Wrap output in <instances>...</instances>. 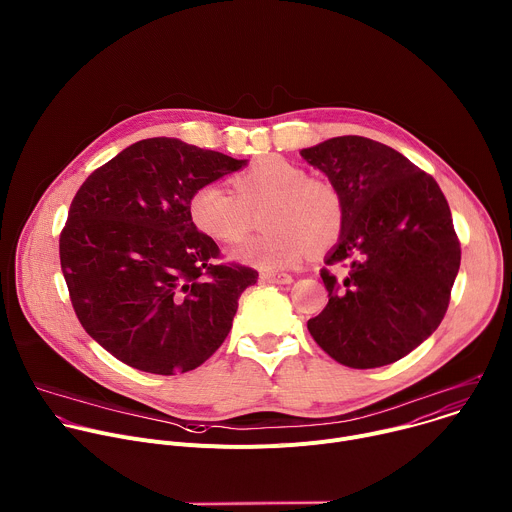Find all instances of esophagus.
I'll return each instance as SVG.
<instances>
[{
    "instance_id": "1",
    "label": "esophagus",
    "mask_w": 512,
    "mask_h": 512,
    "mask_svg": "<svg viewBox=\"0 0 512 512\" xmlns=\"http://www.w3.org/2000/svg\"><path fill=\"white\" fill-rule=\"evenodd\" d=\"M261 279L267 283H291L289 273H275V271H263Z\"/></svg>"
}]
</instances>
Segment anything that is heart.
I'll use <instances>...</instances> for the list:
<instances>
[{
  "label": "heart",
  "mask_w": 512,
  "mask_h": 512,
  "mask_svg": "<svg viewBox=\"0 0 512 512\" xmlns=\"http://www.w3.org/2000/svg\"><path fill=\"white\" fill-rule=\"evenodd\" d=\"M235 194L221 184H204L192 192L188 214L194 227L218 241L237 243L263 212L265 233L233 251L241 263L259 269L296 265L316 247L332 245L344 223L338 190L324 180L308 178L306 170L269 156L233 178Z\"/></svg>",
  "instance_id": "obj_1"
}]
</instances>
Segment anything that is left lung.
Instances as JSON below:
<instances>
[{"instance_id":"8db88e82","label":"left lung","mask_w":512,"mask_h":512,"mask_svg":"<svg viewBox=\"0 0 512 512\" xmlns=\"http://www.w3.org/2000/svg\"><path fill=\"white\" fill-rule=\"evenodd\" d=\"M302 156L330 178L344 210L340 243L320 269L330 300L308 330L344 367H385L448 312L462 257L448 200L433 176L369 137H332Z\"/></svg>"}]
</instances>
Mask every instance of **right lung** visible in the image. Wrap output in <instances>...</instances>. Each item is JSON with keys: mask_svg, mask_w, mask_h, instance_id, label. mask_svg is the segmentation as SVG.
I'll use <instances>...</instances> for the list:
<instances>
[{"mask_svg": "<svg viewBox=\"0 0 512 512\" xmlns=\"http://www.w3.org/2000/svg\"><path fill=\"white\" fill-rule=\"evenodd\" d=\"M245 164L172 137L141 139L72 198L58 241L62 275L79 322L117 360L143 373H188L229 336L259 273L221 263L188 200Z\"/></svg>", "mask_w": 512, "mask_h": 512, "instance_id": "add662e5", "label": "right lung"}]
</instances>
